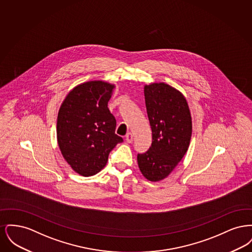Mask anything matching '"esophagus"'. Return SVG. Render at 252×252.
Here are the masks:
<instances>
[{
    "instance_id": "esophagus-1",
    "label": "esophagus",
    "mask_w": 252,
    "mask_h": 252,
    "mask_svg": "<svg viewBox=\"0 0 252 252\" xmlns=\"http://www.w3.org/2000/svg\"><path fill=\"white\" fill-rule=\"evenodd\" d=\"M126 141L127 143H132V141H133V135H132V133H127V134L126 135Z\"/></svg>"
}]
</instances>
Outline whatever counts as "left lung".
Masks as SVG:
<instances>
[{
  "label": "left lung",
  "mask_w": 252,
  "mask_h": 252,
  "mask_svg": "<svg viewBox=\"0 0 252 252\" xmlns=\"http://www.w3.org/2000/svg\"><path fill=\"white\" fill-rule=\"evenodd\" d=\"M152 144L138 154V165L150 181L165 179L186 154L192 136V117L188 103L177 89L165 83L144 86Z\"/></svg>",
  "instance_id": "obj_1"
}]
</instances>
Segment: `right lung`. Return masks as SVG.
<instances>
[{
    "label": "right lung",
    "instance_id": "1",
    "mask_svg": "<svg viewBox=\"0 0 252 252\" xmlns=\"http://www.w3.org/2000/svg\"><path fill=\"white\" fill-rule=\"evenodd\" d=\"M115 86L105 81L77 85L59 111L57 137L60 151L74 172L91 177L106 166L109 152L123 142L108 103Z\"/></svg>",
    "mask_w": 252,
    "mask_h": 252
}]
</instances>
